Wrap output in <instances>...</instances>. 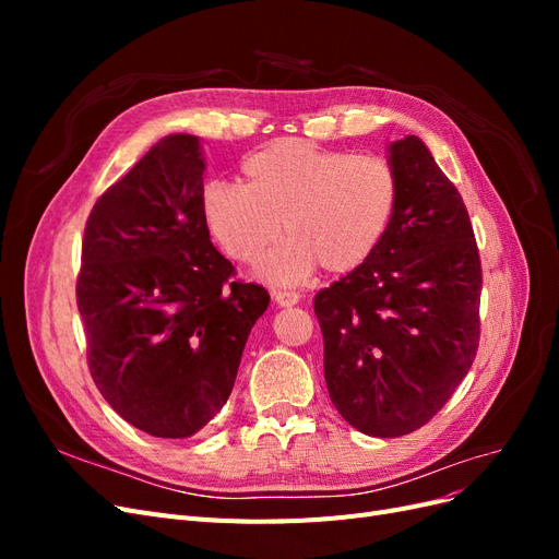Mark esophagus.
I'll return each mask as SVG.
<instances>
[{"instance_id":"34e87169","label":"esophagus","mask_w":559,"mask_h":559,"mask_svg":"<svg viewBox=\"0 0 559 559\" xmlns=\"http://www.w3.org/2000/svg\"><path fill=\"white\" fill-rule=\"evenodd\" d=\"M273 298H275V302H277L280 308H294L296 302L300 300V296L296 292H275Z\"/></svg>"}]
</instances>
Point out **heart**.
Instances as JSON below:
<instances>
[{"label":"heart","instance_id":"b5f03b06","mask_svg":"<svg viewBox=\"0 0 559 559\" xmlns=\"http://www.w3.org/2000/svg\"><path fill=\"white\" fill-rule=\"evenodd\" d=\"M245 186L212 181L200 212L212 238L235 261H257L284 226L282 247L257 273L280 286L308 282L319 265L345 275L373 257L399 200L394 167L380 156L277 140L242 160Z\"/></svg>","mask_w":559,"mask_h":559}]
</instances>
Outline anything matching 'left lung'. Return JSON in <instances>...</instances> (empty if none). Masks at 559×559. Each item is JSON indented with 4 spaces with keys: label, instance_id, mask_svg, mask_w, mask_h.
I'll list each match as a JSON object with an SVG mask.
<instances>
[{
    "label": "left lung",
    "instance_id": "left-lung-1",
    "mask_svg": "<svg viewBox=\"0 0 559 559\" xmlns=\"http://www.w3.org/2000/svg\"><path fill=\"white\" fill-rule=\"evenodd\" d=\"M396 212L364 265L314 296L324 378L347 425L376 438L419 429L476 359L480 257L460 191L415 134L386 146Z\"/></svg>",
    "mask_w": 559,
    "mask_h": 559
}]
</instances>
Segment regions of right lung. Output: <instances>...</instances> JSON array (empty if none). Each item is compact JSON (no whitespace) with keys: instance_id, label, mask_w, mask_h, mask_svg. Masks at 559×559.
<instances>
[{"instance_id":"add662e5","label":"right lung","mask_w":559,"mask_h":559,"mask_svg":"<svg viewBox=\"0 0 559 559\" xmlns=\"http://www.w3.org/2000/svg\"><path fill=\"white\" fill-rule=\"evenodd\" d=\"M195 134H167L95 202L83 235L76 302L99 394L132 427L189 438L216 417L247 337L267 310L200 212Z\"/></svg>"}]
</instances>
